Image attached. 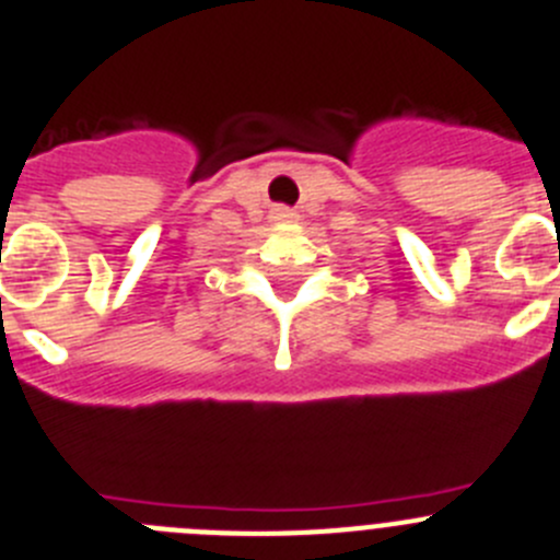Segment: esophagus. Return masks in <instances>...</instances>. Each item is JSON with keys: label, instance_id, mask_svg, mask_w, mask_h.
<instances>
[{"label": "esophagus", "instance_id": "obj_1", "mask_svg": "<svg viewBox=\"0 0 560 560\" xmlns=\"http://www.w3.org/2000/svg\"><path fill=\"white\" fill-rule=\"evenodd\" d=\"M273 219H290V210H287V208H276L273 210Z\"/></svg>", "mask_w": 560, "mask_h": 560}]
</instances>
